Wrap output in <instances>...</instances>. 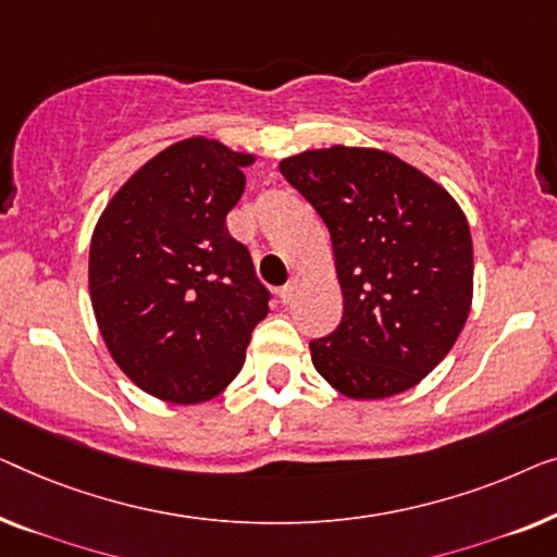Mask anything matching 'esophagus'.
<instances>
[{"label": "esophagus", "mask_w": 557, "mask_h": 557, "mask_svg": "<svg viewBox=\"0 0 557 557\" xmlns=\"http://www.w3.org/2000/svg\"><path fill=\"white\" fill-rule=\"evenodd\" d=\"M297 287H300V277H293V280L287 282L285 287L280 289V300L285 302V305H287V302H293V297H295V293H297Z\"/></svg>", "instance_id": "1"}]
</instances>
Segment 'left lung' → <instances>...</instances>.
Here are the masks:
<instances>
[{"instance_id":"obj_1","label":"left lung","mask_w":557,"mask_h":557,"mask_svg":"<svg viewBox=\"0 0 557 557\" xmlns=\"http://www.w3.org/2000/svg\"><path fill=\"white\" fill-rule=\"evenodd\" d=\"M280 174L333 242L343 320L310 343L315 371L348 398L404 394L442 363L474 293L472 234L444 186L379 148L287 156Z\"/></svg>"}]
</instances>
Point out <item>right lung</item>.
<instances>
[{"label": "right lung", "mask_w": 557, "mask_h": 557, "mask_svg": "<svg viewBox=\"0 0 557 557\" xmlns=\"http://www.w3.org/2000/svg\"><path fill=\"white\" fill-rule=\"evenodd\" d=\"M252 163L214 138L178 140L113 194L92 230L100 335L121 371L161 401L222 394L270 312L252 257L226 230Z\"/></svg>", "instance_id": "1"}]
</instances>
